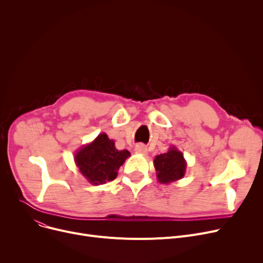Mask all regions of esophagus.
<instances>
[{
  "label": "esophagus",
  "instance_id": "esophagus-1",
  "mask_svg": "<svg viewBox=\"0 0 263 263\" xmlns=\"http://www.w3.org/2000/svg\"><path fill=\"white\" fill-rule=\"evenodd\" d=\"M134 150H135V153L141 154V155H146L147 154V147L145 145H143V144H137L135 146Z\"/></svg>",
  "mask_w": 263,
  "mask_h": 263
}]
</instances>
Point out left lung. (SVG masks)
I'll list each match as a JSON object with an SVG mask.
<instances>
[{"instance_id": "1", "label": "left lung", "mask_w": 263, "mask_h": 263, "mask_svg": "<svg viewBox=\"0 0 263 263\" xmlns=\"http://www.w3.org/2000/svg\"><path fill=\"white\" fill-rule=\"evenodd\" d=\"M154 165L158 181L163 184L180 180L186 171V161L183 154L175 146L170 147L167 153L157 156Z\"/></svg>"}]
</instances>
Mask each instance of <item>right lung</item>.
<instances>
[{
    "label": "right lung",
    "mask_w": 263,
    "mask_h": 263,
    "mask_svg": "<svg viewBox=\"0 0 263 263\" xmlns=\"http://www.w3.org/2000/svg\"><path fill=\"white\" fill-rule=\"evenodd\" d=\"M130 156L127 149H116L115 142L105 133H100L92 142L77 151L74 162L89 183L99 185L114 180L119 167Z\"/></svg>",
    "instance_id": "right-lung-1"
}]
</instances>
